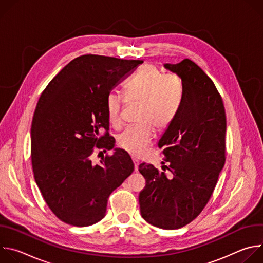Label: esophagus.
<instances>
[{
	"label": "esophagus",
	"mask_w": 263,
	"mask_h": 263,
	"mask_svg": "<svg viewBox=\"0 0 263 263\" xmlns=\"http://www.w3.org/2000/svg\"><path fill=\"white\" fill-rule=\"evenodd\" d=\"M132 161H133V163H134V170H135V172H137V171H138L139 162H138V160L135 159V158H132Z\"/></svg>",
	"instance_id": "1"
}]
</instances>
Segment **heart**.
Listing matches in <instances>:
<instances>
[{
	"label": "heart",
	"mask_w": 263,
	"mask_h": 263,
	"mask_svg": "<svg viewBox=\"0 0 263 263\" xmlns=\"http://www.w3.org/2000/svg\"><path fill=\"white\" fill-rule=\"evenodd\" d=\"M126 100L138 103L137 125L131 126L118 136V145L133 156L142 155L153 142L154 128L163 131L178 115L183 99V82L175 72H162L153 64L142 65L124 86ZM125 100L115 91L107 95L105 111L109 124L121 127Z\"/></svg>",
	"instance_id": "b5f03b06"
}]
</instances>
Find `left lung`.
<instances>
[{
    "label": "left lung",
    "mask_w": 263,
    "mask_h": 263,
    "mask_svg": "<svg viewBox=\"0 0 263 263\" xmlns=\"http://www.w3.org/2000/svg\"><path fill=\"white\" fill-rule=\"evenodd\" d=\"M164 66L182 79L183 99L158 142L168 165L161 172L152 164H139L146 183L139 206L148 223L174 230L193 221L212 196L226 161L227 122L218 90L198 64L186 58Z\"/></svg>",
    "instance_id": "1"
}]
</instances>
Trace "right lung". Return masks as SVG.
I'll list each match as a JSON object with an SVG mask.
<instances>
[{
	"instance_id": "obj_1",
	"label": "right lung",
	"mask_w": 263,
	"mask_h": 263,
	"mask_svg": "<svg viewBox=\"0 0 263 263\" xmlns=\"http://www.w3.org/2000/svg\"><path fill=\"white\" fill-rule=\"evenodd\" d=\"M140 63L79 56L50 81L37 102L31 126L34 179L49 208L65 223L86 227L101 220L111 193L134 171L121 148L97 164L91 156L96 148H114L106 98Z\"/></svg>"
}]
</instances>
